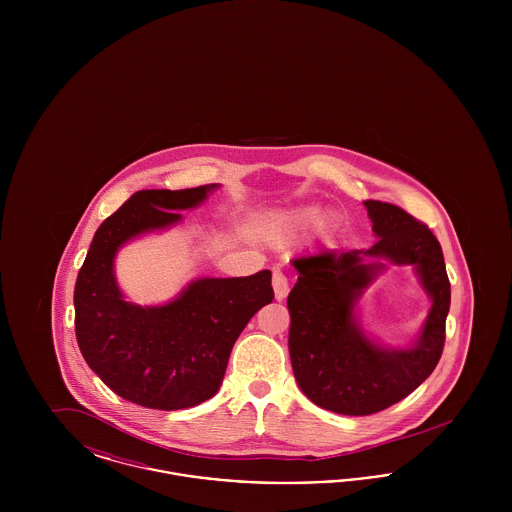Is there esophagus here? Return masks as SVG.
<instances>
[{"mask_svg": "<svg viewBox=\"0 0 512 512\" xmlns=\"http://www.w3.org/2000/svg\"><path fill=\"white\" fill-rule=\"evenodd\" d=\"M272 288H274V297L278 301L286 299V295L290 292V284H288V278L284 276V272H280V270L272 272Z\"/></svg>", "mask_w": 512, "mask_h": 512, "instance_id": "34e87169", "label": "esophagus"}]
</instances>
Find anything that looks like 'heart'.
Wrapping results in <instances>:
<instances>
[{"instance_id":"obj_1","label":"heart","mask_w":512,"mask_h":512,"mask_svg":"<svg viewBox=\"0 0 512 512\" xmlns=\"http://www.w3.org/2000/svg\"><path fill=\"white\" fill-rule=\"evenodd\" d=\"M322 219V209L318 205H301L280 213L268 226V238L274 244H288L299 232L311 228Z\"/></svg>"}]
</instances>
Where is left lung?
<instances>
[{
    "label": "left lung",
    "instance_id": "obj_1",
    "mask_svg": "<svg viewBox=\"0 0 512 512\" xmlns=\"http://www.w3.org/2000/svg\"><path fill=\"white\" fill-rule=\"evenodd\" d=\"M365 207L378 242L295 259L299 276L288 295L295 382L318 407L347 416L388 409L434 372L451 305L441 245L428 226L391 203L365 201ZM386 260L411 264L433 303L419 336L405 348L376 341L358 318V301Z\"/></svg>",
    "mask_w": 512,
    "mask_h": 512
}]
</instances>
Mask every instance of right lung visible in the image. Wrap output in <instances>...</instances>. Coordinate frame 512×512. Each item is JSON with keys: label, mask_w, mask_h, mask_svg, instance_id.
<instances>
[{"label": "right lung", "mask_w": 512, "mask_h": 512, "mask_svg": "<svg viewBox=\"0 0 512 512\" xmlns=\"http://www.w3.org/2000/svg\"><path fill=\"white\" fill-rule=\"evenodd\" d=\"M220 184L142 190L103 220L74 286L76 340L88 366L122 399L147 409L195 407L219 391L230 351L274 299L272 272L197 278L163 305L126 301L115 276L122 245L169 230Z\"/></svg>", "instance_id": "right-lung-1"}]
</instances>
